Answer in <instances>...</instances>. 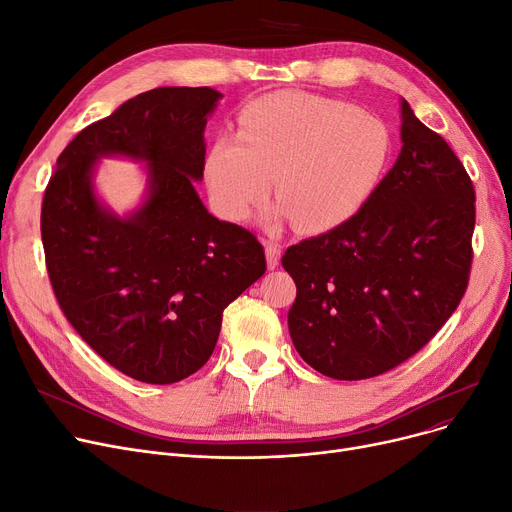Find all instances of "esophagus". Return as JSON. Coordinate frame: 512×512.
I'll use <instances>...</instances> for the list:
<instances>
[{
  "mask_svg": "<svg viewBox=\"0 0 512 512\" xmlns=\"http://www.w3.org/2000/svg\"><path fill=\"white\" fill-rule=\"evenodd\" d=\"M263 247H265L267 267H270V270H274V267H278V263H280L282 249H280L278 242H272V240H263Z\"/></svg>",
  "mask_w": 512,
  "mask_h": 512,
  "instance_id": "esophagus-1",
  "label": "esophagus"
}]
</instances>
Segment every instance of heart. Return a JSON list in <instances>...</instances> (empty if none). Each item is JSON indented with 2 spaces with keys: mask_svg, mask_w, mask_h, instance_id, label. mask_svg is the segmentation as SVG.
<instances>
[{
  "mask_svg": "<svg viewBox=\"0 0 512 512\" xmlns=\"http://www.w3.org/2000/svg\"><path fill=\"white\" fill-rule=\"evenodd\" d=\"M392 155L388 126L353 105L315 93L265 95L240 114L238 137H218L205 155L213 209L240 222L270 195L276 218L328 232L365 207Z\"/></svg>",
  "mask_w": 512,
  "mask_h": 512,
  "instance_id": "obj_1",
  "label": "heart"
}]
</instances>
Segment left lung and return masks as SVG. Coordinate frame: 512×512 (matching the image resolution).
<instances>
[{
	"label": "left lung",
	"mask_w": 512,
	"mask_h": 512,
	"mask_svg": "<svg viewBox=\"0 0 512 512\" xmlns=\"http://www.w3.org/2000/svg\"><path fill=\"white\" fill-rule=\"evenodd\" d=\"M400 141L392 170L355 218L282 257L297 284L292 344L334 380H367L413 357L467 290L471 178L405 99Z\"/></svg>",
	"instance_id": "8db88e82"
}]
</instances>
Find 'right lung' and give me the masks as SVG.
Wrapping results in <instances>:
<instances>
[{"label":"right lung","mask_w":512,"mask_h":512,"mask_svg":"<svg viewBox=\"0 0 512 512\" xmlns=\"http://www.w3.org/2000/svg\"><path fill=\"white\" fill-rule=\"evenodd\" d=\"M209 87H159L122 103L62 151L41 238L56 299L93 351L145 384H174L211 357L224 309L265 274L259 240L220 222L195 191ZM103 156L146 168L144 201L120 216L96 195Z\"/></svg>","instance_id":"1"}]
</instances>
